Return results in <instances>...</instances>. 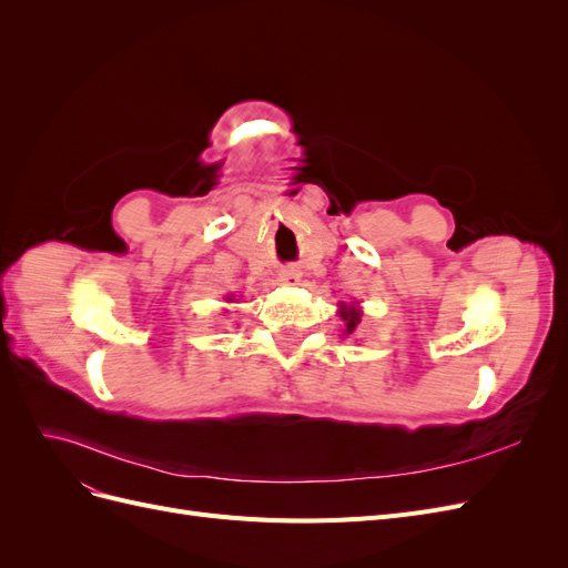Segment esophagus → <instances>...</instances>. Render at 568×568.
Returning a JSON list of instances; mask_svg holds the SVG:
<instances>
[{"instance_id":"esophagus-1","label":"esophagus","mask_w":568,"mask_h":568,"mask_svg":"<svg viewBox=\"0 0 568 568\" xmlns=\"http://www.w3.org/2000/svg\"><path fill=\"white\" fill-rule=\"evenodd\" d=\"M282 282H286V284H296L298 280H301V270L298 267H294V265H286L284 270H282Z\"/></svg>"}]
</instances>
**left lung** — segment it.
Here are the masks:
<instances>
[{
    "mask_svg": "<svg viewBox=\"0 0 568 568\" xmlns=\"http://www.w3.org/2000/svg\"><path fill=\"white\" fill-rule=\"evenodd\" d=\"M338 315L343 317V322H346V332L343 334H353L355 332V326L359 324V311L355 305H346V303H341V311H338Z\"/></svg>",
    "mask_w": 568,
    "mask_h": 568,
    "instance_id": "left-lung-1",
    "label": "left lung"
}]
</instances>
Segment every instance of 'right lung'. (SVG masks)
Instances as JSON below:
<instances>
[{
    "instance_id": "add662e5",
    "label": "right lung",
    "mask_w": 568,
    "mask_h": 568,
    "mask_svg": "<svg viewBox=\"0 0 568 568\" xmlns=\"http://www.w3.org/2000/svg\"><path fill=\"white\" fill-rule=\"evenodd\" d=\"M230 301H232V298H230Z\"/></svg>"
}]
</instances>
